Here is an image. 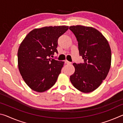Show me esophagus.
I'll return each instance as SVG.
<instances>
[{
	"mask_svg": "<svg viewBox=\"0 0 123 123\" xmlns=\"http://www.w3.org/2000/svg\"><path fill=\"white\" fill-rule=\"evenodd\" d=\"M64 63H65L66 64H70V63H71L70 62L68 61L67 60H66V61H64Z\"/></svg>",
	"mask_w": 123,
	"mask_h": 123,
	"instance_id": "esophagus-1",
	"label": "esophagus"
}]
</instances>
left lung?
Returning a JSON list of instances; mask_svg holds the SVG:
<instances>
[{
    "label": "left lung",
    "instance_id": "left-lung-1",
    "mask_svg": "<svg viewBox=\"0 0 123 123\" xmlns=\"http://www.w3.org/2000/svg\"><path fill=\"white\" fill-rule=\"evenodd\" d=\"M78 42L79 55L84 63H73L74 73L70 80L82 92L96 89L106 78L111 67V50L107 39L101 32L92 27L69 26Z\"/></svg>",
    "mask_w": 123,
    "mask_h": 123
}]
</instances>
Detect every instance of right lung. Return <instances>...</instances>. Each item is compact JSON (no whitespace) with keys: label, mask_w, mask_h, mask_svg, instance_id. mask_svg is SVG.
<instances>
[{"label":"right lung","mask_w":123,"mask_h":123,"mask_svg":"<svg viewBox=\"0 0 123 123\" xmlns=\"http://www.w3.org/2000/svg\"><path fill=\"white\" fill-rule=\"evenodd\" d=\"M68 26L35 29L25 37L18 50V66L25 82L31 89L43 92L53 87L61 73L64 62L53 57L59 37Z\"/></svg>","instance_id":"obj_1"}]
</instances>
